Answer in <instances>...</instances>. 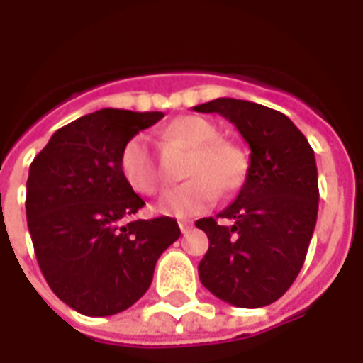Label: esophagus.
Returning <instances> with one entry per match:
<instances>
[{"instance_id": "esophagus-1", "label": "esophagus", "mask_w": 363, "mask_h": 363, "mask_svg": "<svg viewBox=\"0 0 363 363\" xmlns=\"http://www.w3.org/2000/svg\"><path fill=\"white\" fill-rule=\"evenodd\" d=\"M179 228H181V231H182V233H189L190 229H192V221L181 220V221H179Z\"/></svg>"}]
</instances>
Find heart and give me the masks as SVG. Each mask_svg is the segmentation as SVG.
Masks as SVG:
<instances>
[{"instance_id": "obj_1", "label": "heart", "mask_w": 363, "mask_h": 363, "mask_svg": "<svg viewBox=\"0 0 363 363\" xmlns=\"http://www.w3.org/2000/svg\"><path fill=\"white\" fill-rule=\"evenodd\" d=\"M165 135L181 142L190 150L184 167L189 181L174 186L159 200L157 210L165 216L190 218L198 216L216 202L221 194L235 192L245 181L247 159L235 143L218 138V130L202 116H181L165 128ZM118 169L130 189L151 196L161 186L157 167L150 143L143 135H132L118 153Z\"/></svg>"}]
</instances>
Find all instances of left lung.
I'll use <instances>...</instances> for the list:
<instances>
[{
    "label": "left lung",
    "instance_id": "obj_1",
    "mask_svg": "<svg viewBox=\"0 0 363 363\" xmlns=\"http://www.w3.org/2000/svg\"><path fill=\"white\" fill-rule=\"evenodd\" d=\"M194 111L221 114L251 147L235 202L216 216L234 225L196 221L210 241L198 276L225 303L264 307L288 291L311 243L319 210L315 153L286 114L262 104L221 96Z\"/></svg>",
    "mask_w": 363,
    "mask_h": 363
}]
</instances>
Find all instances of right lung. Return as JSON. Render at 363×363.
I'll return each mask as SVG.
<instances>
[{
  "mask_svg": "<svg viewBox=\"0 0 363 363\" xmlns=\"http://www.w3.org/2000/svg\"><path fill=\"white\" fill-rule=\"evenodd\" d=\"M163 112L101 108L60 128L27 181V223L44 278L87 317L124 311L147 291L161 252L181 237L173 218L128 221L145 202L118 169L122 145Z\"/></svg>",
  "mask_w": 363,
  "mask_h": 363,
  "instance_id": "add662e5",
  "label": "right lung"
}]
</instances>
